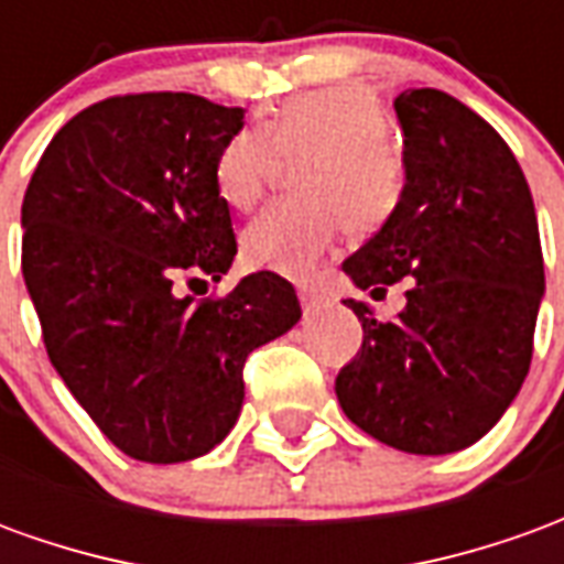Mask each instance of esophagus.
Masks as SVG:
<instances>
[{
    "label": "esophagus",
    "mask_w": 564,
    "mask_h": 564,
    "mask_svg": "<svg viewBox=\"0 0 564 564\" xmlns=\"http://www.w3.org/2000/svg\"><path fill=\"white\" fill-rule=\"evenodd\" d=\"M299 299H302V307H305V311H314V307H319V302H323L317 290H314V286H307V283L299 286Z\"/></svg>",
    "instance_id": "34e87169"
}]
</instances>
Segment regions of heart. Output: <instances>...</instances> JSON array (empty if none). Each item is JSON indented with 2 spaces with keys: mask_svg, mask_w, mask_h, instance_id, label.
Masks as SVG:
<instances>
[{
  "mask_svg": "<svg viewBox=\"0 0 564 564\" xmlns=\"http://www.w3.org/2000/svg\"><path fill=\"white\" fill-rule=\"evenodd\" d=\"M387 117L362 87H326L295 96L269 127H245L217 153L214 184L232 208L265 196L281 160H305V198L278 202L247 226L250 265L305 278L350 232H375L399 205L404 162L387 139Z\"/></svg>",
  "mask_w": 564,
  "mask_h": 564,
  "instance_id": "b5f03b06",
  "label": "heart"
}]
</instances>
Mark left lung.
Here are the masks:
<instances>
[{
  "label": "left lung",
  "instance_id": "obj_1",
  "mask_svg": "<svg viewBox=\"0 0 564 564\" xmlns=\"http://www.w3.org/2000/svg\"><path fill=\"white\" fill-rule=\"evenodd\" d=\"M408 184L390 220L344 262L359 290L411 278L380 323L347 299L362 350L335 392L362 432L404 453L471 447L508 411L532 366L544 295L534 202L505 139L447 93L395 99Z\"/></svg>",
  "mask_w": 564,
  "mask_h": 564
}]
</instances>
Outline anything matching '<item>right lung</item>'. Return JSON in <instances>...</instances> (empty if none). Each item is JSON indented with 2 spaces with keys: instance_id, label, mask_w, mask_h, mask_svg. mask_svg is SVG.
<instances>
[{
  "instance_id": "right-lung-1",
  "label": "right lung",
  "mask_w": 564,
  "mask_h": 564,
  "mask_svg": "<svg viewBox=\"0 0 564 564\" xmlns=\"http://www.w3.org/2000/svg\"><path fill=\"white\" fill-rule=\"evenodd\" d=\"M241 108L193 93H129L59 129L23 196V281L68 392L127 456L172 465L229 435L245 362L302 317L293 283L247 274L189 299L174 281L232 265V217L214 184Z\"/></svg>"
}]
</instances>
